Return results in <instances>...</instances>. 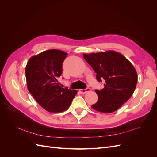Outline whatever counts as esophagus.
<instances>
[{
  "label": "esophagus",
  "mask_w": 157,
  "mask_h": 157,
  "mask_svg": "<svg viewBox=\"0 0 157 157\" xmlns=\"http://www.w3.org/2000/svg\"><path fill=\"white\" fill-rule=\"evenodd\" d=\"M90 90H91V89H90V88H86V89H84V90H83V89H82V90H79V92H80V94H86V93H87V92H90Z\"/></svg>",
  "instance_id": "obj_1"
}]
</instances>
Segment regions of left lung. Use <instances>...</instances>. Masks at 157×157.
Masks as SVG:
<instances>
[{
	"label": "left lung",
	"mask_w": 157,
	"mask_h": 157,
	"mask_svg": "<svg viewBox=\"0 0 157 157\" xmlns=\"http://www.w3.org/2000/svg\"><path fill=\"white\" fill-rule=\"evenodd\" d=\"M83 57L96 73L98 81H105L102 90H95L98 99L92 107L101 113L116 111L135 91L137 75L134 67L124 56L113 50L84 54Z\"/></svg>",
	"instance_id": "8db88e82"
}]
</instances>
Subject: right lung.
I'll use <instances>...</instances> for the list:
<instances>
[{
  "label": "right lung",
  "instance_id": "obj_1",
  "mask_svg": "<svg viewBox=\"0 0 157 157\" xmlns=\"http://www.w3.org/2000/svg\"><path fill=\"white\" fill-rule=\"evenodd\" d=\"M67 55L59 50H48L31 57L26 65L28 90L36 102L48 112L67 110L77 93V90L62 88L58 80Z\"/></svg>",
  "mask_w": 157,
  "mask_h": 157
}]
</instances>
